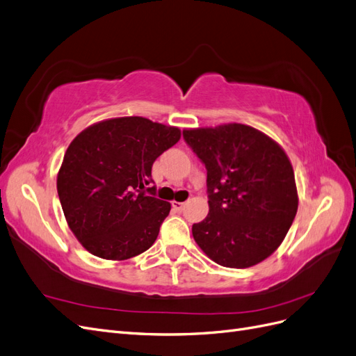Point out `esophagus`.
<instances>
[{
	"label": "esophagus",
	"mask_w": 356,
	"mask_h": 356,
	"mask_svg": "<svg viewBox=\"0 0 356 356\" xmlns=\"http://www.w3.org/2000/svg\"><path fill=\"white\" fill-rule=\"evenodd\" d=\"M172 207H174V209H177V211H182L186 207V203L184 202H172Z\"/></svg>",
	"instance_id": "34e87169"
}]
</instances>
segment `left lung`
Masks as SVG:
<instances>
[{"mask_svg":"<svg viewBox=\"0 0 356 356\" xmlns=\"http://www.w3.org/2000/svg\"><path fill=\"white\" fill-rule=\"evenodd\" d=\"M182 134L208 170L209 212L193 224V238L220 266L261 263L281 246L298 208L294 169L284 148L242 123Z\"/></svg>","mask_w":356,"mask_h":356,"instance_id":"left-lung-1","label":"left lung"}]
</instances>
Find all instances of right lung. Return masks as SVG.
Returning a JSON list of instances; mask_svg holds the SVG:
<instances>
[{"label":"right lung","instance_id":"obj_1","mask_svg":"<svg viewBox=\"0 0 356 356\" xmlns=\"http://www.w3.org/2000/svg\"><path fill=\"white\" fill-rule=\"evenodd\" d=\"M179 138L177 126L134 115L93 123L72 139L56 187L68 227L86 251L123 261L154 243L170 203L147 186L154 160Z\"/></svg>","mask_w":356,"mask_h":356}]
</instances>
